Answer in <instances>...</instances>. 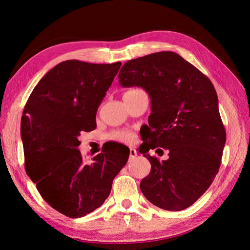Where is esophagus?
Returning <instances> with one entry per match:
<instances>
[{
	"mask_svg": "<svg viewBox=\"0 0 250 250\" xmlns=\"http://www.w3.org/2000/svg\"><path fill=\"white\" fill-rule=\"evenodd\" d=\"M136 155H137V152H136V150L134 149V148H130V159H133V158H135L136 157Z\"/></svg>",
	"mask_w": 250,
	"mask_h": 250,
	"instance_id": "34e87169",
	"label": "esophagus"
}]
</instances>
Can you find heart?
<instances>
[{
	"instance_id": "b5f03b06",
	"label": "heart",
	"mask_w": 250,
	"mask_h": 250,
	"mask_svg": "<svg viewBox=\"0 0 250 250\" xmlns=\"http://www.w3.org/2000/svg\"><path fill=\"white\" fill-rule=\"evenodd\" d=\"M140 89H132L128 92L139 91ZM108 139L113 142L118 143H131L133 141V133L128 130H115L108 134Z\"/></svg>"
}]
</instances>
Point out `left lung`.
<instances>
[{
    "label": "left lung",
    "mask_w": 250,
    "mask_h": 250,
    "mask_svg": "<svg viewBox=\"0 0 250 250\" xmlns=\"http://www.w3.org/2000/svg\"><path fill=\"white\" fill-rule=\"evenodd\" d=\"M118 78L122 87H141L151 99L139 151L151 164L140 185L143 194L162 209L187 208L213 183L226 144L213 83L173 51L125 62ZM155 147L168 150V160L151 157L147 151Z\"/></svg>",
    "instance_id": "left-lung-1"
}]
</instances>
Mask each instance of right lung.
<instances>
[{"label":"right lung","mask_w":250,"mask_h":250,"mask_svg":"<svg viewBox=\"0 0 250 250\" xmlns=\"http://www.w3.org/2000/svg\"><path fill=\"white\" fill-rule=\"evenodd\" d=\"M121 62L63 61L41 79L21 117L25 171L47 203L70 218L91 213L108 198L129 152L102 150L84 163L82 132L95 129V116Z\"/></svg>","instance_id":"right-lung-1"}]
</instances>
